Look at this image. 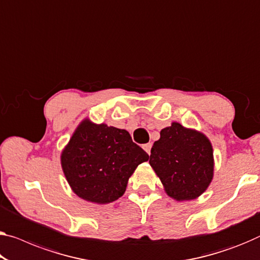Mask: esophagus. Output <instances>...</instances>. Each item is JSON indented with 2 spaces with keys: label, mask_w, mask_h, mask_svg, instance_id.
Listing matches in <instances>:
<instances>
[{
  "label": "esophagus",
  "mask_w": 260,
  "mask_h": 260,
  "mask_svg": "<svg viewBox=\"0 0 260 260\" xmlns=\"http://www.w3.org/2000/svg\"><path fill=\"white\" fill-rule=\"evenodd\" d=\"M151 147H152V144H151V143L144 144V145H143V149L146 151L147 154H150V152H151Z\"/></svg>",
  "instance_id": "esophagus-1"
}]
</instances>
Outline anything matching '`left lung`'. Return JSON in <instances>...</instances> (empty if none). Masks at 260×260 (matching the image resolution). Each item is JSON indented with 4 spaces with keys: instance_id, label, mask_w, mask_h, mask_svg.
<instances>
[{
    "instance_id": "obj_1",
    "label": "left lung",
    "mask_w": 260,
    "mask_h": 260,
    "mask_svg": "<svg viewBox=\"0 0 260 260\" xmlns=\"http://www.w3.org/2000/svg\"><path fill=\"white\" fill-rule=\"evenodd\" d=\"M150 165L166 193L178 201L193 200L213 179L214 158L209 139L174 122L160 131L151 149Z\"/></svg>"
}]
</instances>
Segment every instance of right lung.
Listing matches in <instances>:
<instances>
[{
  "label": "right lung",
  "mask_w": 260,
  "mask_h": 260,
  "mask_svg": "<svg viewBox=\"0 0 260 260\" xmlns=\"http://www.w3.org/2000/svg\"><path fill=\"white\" fill-rule=\"evenodd\" d=\"M149 154L133 142L126 130L85 119L61 153L70 186L86 201L110 203L124 194L126 183Z\"/></svg>",
  "instance_id": "1"
}]
</instances>
